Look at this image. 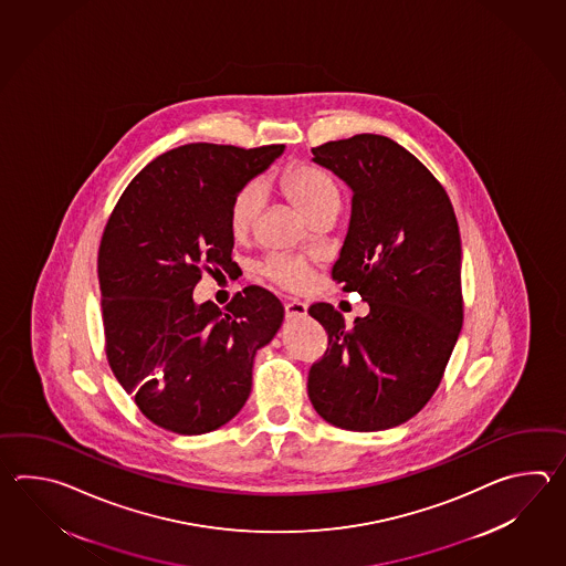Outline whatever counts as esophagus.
<instances>
[{
    "mask_svg": "<svg viewBox=\"0 0 566 566\" xmlns=\"http://www.w3.org/2000/svg\"><path fill=\"white\" fill-rule=\"evenodd\" d=\"M285 313H287L289 319H300L307 315V305L300 300H291L285 303Z\"/></svg>",
    "mask_w": 566,
    "mask_h": 566,
    "instance_id": "esophagus-1",
    "label": "esophagus"
}]
</instances>
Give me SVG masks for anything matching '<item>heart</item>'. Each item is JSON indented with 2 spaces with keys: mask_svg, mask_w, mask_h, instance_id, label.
I'll use <instances>...</instances> for the list:
<instances>
[{
  "mask_svg": "<svg viewBox=\"0 0 566 566\" xmlns=\"http://www.w3.org/2000/svg\"><path fill=\"white\" fill-rule=\"evenodd\" d=\"M281 190L307 218L325 208H339L342 196L332 176L312 164H297L283 169L279 176ZM263 206V190L259 184H247L234 193L229 210V229L237 239L253 229ZM263 273L281 287L303 289L310 283V266L295 256L273 254L266 259Z\"/></svg>",
  "mask_w": 566,
  "mask_h": 566,
  "instance_id": "obj_1",
  "label": "heart"
}]
</instances>
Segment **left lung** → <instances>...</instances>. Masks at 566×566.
<instances>
[{"label": "left lung", "mask_w": 566, "mask_h": 566, "mask_svg": "<svg viewBox=\"0 0 566 566\" xmlns=\"http://www.w3.org/2000/svg\"><path fill=\"white\" fill-rule=\"evenodd\" d=\"M313 161L352 190L348 234L332 275L370 305L346 325L329 303L310 315L329 348L307 395L346 431H385L431 400L463 325L461 237L443 186L385 135L361 133L313 147Z\"/></svg>", "instance_id": "obj_1"}]
</instances>
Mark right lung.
I'll return each instance as SVG.
<instances>
[{
    "label": "right lung",
    "mask_w": 566,
    "mask_h": 566,
    "mask_svg": "<svg viewBox=\"0 0 566 566\" xmlns=\"http://www.w3.org/2000/svg\"><path fill=\"white\" fill-rule=\"evenodd\" d=\"M283 149L181 145L147 164L108 218L96 261L108 364L161 429L202 434L234 419L256 352L283 324L281 301L256 285L224 310L193 301L205 269L234 265V193Z\"/></svg>",
    "instance_id": "1"
}]
</instances>
